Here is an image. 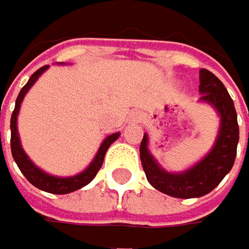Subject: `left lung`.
Instances as JSON below:
<instances>
[{"instance_id":"8db88e82","label":"left lung","mask_w":249,"mask_h":249,"mask_svg":"<svg viewBox=\"0 0 249 249\" xmlns=\"http://www.w3.org/2000/svg\"><path fill=\"white\" fill-rule=\"evenodd\" d=\"M198 92L202 103L215 109L219 130L212 149L184 172H167L148 149L145 133L140 143V161L148 182L158 191L176 198H196L209 194L231 170L239 143V125L233 100L223 82L206 69L200 70Z\"/></svg>"}]
</instances>
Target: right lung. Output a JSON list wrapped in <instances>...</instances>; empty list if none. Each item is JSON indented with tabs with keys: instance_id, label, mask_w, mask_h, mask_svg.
I'll return each instance as SVG.
<instances>
[{
	"instance_id": "1",
	"label": "right lung",
	"mask_w": 249,
	"mask_h": 249,
	"mask_svg": "<svg viewBox=\"0 0 249 249\" xmlns=\"http://www.w3.org/2000/svg\"><path fill=\"white\" fill-rule=\"evenodd\" d=\"M49 69V65H44L41 69H38L31 77L26 82L25 87L20 89L18 98H16V104H15V110L12 113V121H10V130H12V155L16 161L18 167L20 169V172L23 173V176L30 180V182L37 187L38 190H43L46 193H52V194H69L73 193L85 185H88L91 180L95 178L97 172L101 169L103 161H104V155H106V151L109 149V146L112 143L121 136V133H113L109 134L106 139L103 140V143L100 145L94 160L89 162V166L85 169L83 172L74 175V176H53L49 175L47 172L41 170L38 166H36L31 161V158L26 155V152L23 151L22 145H20V139H19V131H18V115L20 110V104L26 95V92L31 89L33 85L37 82V79ZM1 136V134H0Z\"/></svg>"
}]
</instances>
